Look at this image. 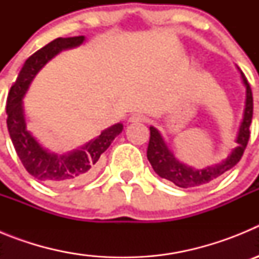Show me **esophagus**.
I'll return each instance as SVG.
<instances>
[{
	"instance_id": "1",
	"label": "esophagus",
	"mask_w": 259,
	"mask_h": 259,
	"mask_svg": "<svg viewBox=\"0 0 259 259\" xmlns=\"http://www.w3.org/2000/svg\"><path fill=\"white\" fill-rule=\"evenodd\" d=\"M146 115H144V114L141 113H135L132 114L131 116H130V122L135 123V122H145L146 120Z\"/></svg>"
}]
</instances>
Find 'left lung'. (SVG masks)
<instances>
[{
  "label": "left lung",
  "instance_id": "1",
  "mask_svg": "<svg viewBox=\"0 0 259 259\" xmlns=\"http://www.w3.org/2000/svg\"><path fill=\"white\" fill-rule=\"evenodd\" d=\"M241 77L246 87V102L244 119H242L241 125H240V131L236 140L239 146L222 163L207 167V168H203V170H193L191 167L180 163L174 157L172 153L168 150L159 132L154 127H150V140L149 145H148V150H146V155H148V159L152 164L153 170L161 178L170 180L171 183H174L180 188H193V187L206 184V183L217 179L221 175H223L226 171L232 168L241 159L244 150L248 145L249 137H250L249 127H250L251 119H253V93H251V88L249 85L245 75L242 72Z\"/></svg>",
  "mask_w": 259,
  "mask_h": 259
}]
</instances>
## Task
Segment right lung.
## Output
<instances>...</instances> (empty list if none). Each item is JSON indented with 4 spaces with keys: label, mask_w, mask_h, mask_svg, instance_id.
<instances>
[{
    "label": "right lung",
    "mask_w": 259,
    "mask_h": 259,
    "mask_svg": "<svg viewBox=\"0 0 259 259\" xmlns=\"http://www.w3.org/2000/svg\"><path fill=\"white\" fill-rule=\"evenodd\" d=\"M84 36L76 37H58L33 53L23 65L15 83L11 85L6 101L8 130L11 141L23 166L40 182L52 187H68L88 182L97 170L100 157L113 143L123 130L120 123L107 128L96 140L91 141L80 150L66 155H57L47 152L27 131L22 98L26 95L29 84L38 71L49 59L61 50L80 45Z\"/></svg>",
    "instance_id": "obj_1"
}]
</instances>
